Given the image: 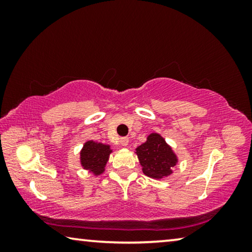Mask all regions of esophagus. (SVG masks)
Returning <instances> with one entry per match:
<instances>
[{
  "label": "esophagus",
  "mask_w": 252,
  "mask_h": 252,
  "mask_svg": "<svg viewBox=\"0 0 252 252\" xmlns=\"http://www.w3.org/2000/svg\"><path fill=\"white\" fill-rule=\"evenodd\" d=\"M120 143H121V146L126 147L127 144H129V138H121L120 139Z\"/></svg>",
  "instance_id": "obj_1"
}]
</instances>
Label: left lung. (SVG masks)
Here are the masks:
<instances>
[{
    "mask_svg": "<svg viewBox=\"0 0 252 252\" xmlns=\"http://www.w3.org/2000/svg\"><path fill=\"white\" fill-rule=\"evenodd\" d=\"M135 153L143 173L157 180L170 176L178 162L172 148L159 133L149 134L147 141L135 149Z\"/></svg>",
    "mask_w": 252,
    "mask_h": 252,
    "instance_id": "left-lung-1",
    "label": "left lung"
}]
</instances>
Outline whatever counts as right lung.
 Returning a JSON list of instances; mask_svg holds the SVG:
<instances>
[{
    "label": "right lung",
    "mask_w": 252,
    "mask_h": 252,
    "mask_svg": "<svg viewBox=\"0 0 252 252\" xmlns=\"http://www.w3.org/2000/svg\"><path fill=\"white\" fill-rule=\"evenodd\" d=\"M110 146L100 142L87 141L80 152V161L83 169L89 170L94 176H100L104 172L110 153Z\"/></svg>",
    "instance_id": "1"
}]
</instances>
